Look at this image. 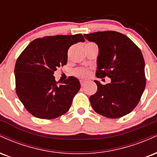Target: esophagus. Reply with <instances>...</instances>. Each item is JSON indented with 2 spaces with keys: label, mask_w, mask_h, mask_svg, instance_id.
<instances>
[{
  "label": "esophagus",
  "mask_w": 157,
  "mask_h": 157,
  "mask_svg": "<svg viewBox=\"0 0 157 157\" xmlns=\"http://www.w3.org/2000/svg\"><path fill=\"white\" fill-rule=\"evenodd\" d=\"M86 81H84V80H80V84H81V86H84L85 85H86Z\"/></svg>",
  "instance_id": "34e87169"
}]
</instances>
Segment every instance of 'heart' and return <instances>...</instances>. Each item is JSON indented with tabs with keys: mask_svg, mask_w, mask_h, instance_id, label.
Segmentation results:
<instances>
[{
	"mask_svg": "<svg viewBox=\"0 0 157 157\" xmlns=\"http://www.w3.org/2000/svg\"><path fill=\"white\" fill-rule=\"evenodd\" d=\"M90 44V43H89ZM90 71L89 69L85 68H77L74 70V75L75 76L80 77V78H86L89 77Z\"/></svg>",
	"mask_w": 157,
	"mask_h": 157,
	"instance_id": "obj_1",
	"label": "heart"
}]
</instances>
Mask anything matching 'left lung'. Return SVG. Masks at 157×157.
<instances>
[{
    "instance_id": "left-lung-1",
    "label": "left lung",
    "mask_w": 157,
    "mask_h": 157,
    "mask_svg": "<svg viewBox=\"0 0 157 157\" xmlns=\"http://www.w3.org/2000/svg\"><path fill=\"white\" fill-rule=\"evenodd\" d=\"M99 48L96 76L111 82L95 80L97 91L89 97L93 109L108 118L128 114L140 102L145 88V61L140 49L127 36L114 31L85 34Z\"/></svg>"
}]
</instances>
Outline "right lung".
Instances as JSON below:
<instances>
[{"label":"right lung","mask_w":157,"mask_h":157,"mask_svg":"<svg viewBox=\"0 0 157 157\" xmlns=\"http://www.w3.org/2000/svg\"><path fill=\"white\" fill-rule=\"evenodd\" d=\"M84 41L81 34L46 36L32 41L20 55L15 66L16 93L34 117L51 120L70 109L80 81L68 77L58 84L53 75L67 63L70 46Z\"/></svg>","instance_id":"obj_1"}]
</instances>
